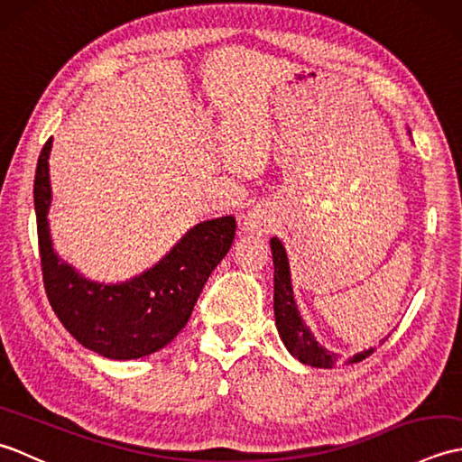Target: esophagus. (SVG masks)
<instances>
[{
	"mask_svg": "<svg viewBox=\"0 0 462 462\" xmlns=\"http://www.w3.org/2000/svg\"><path fill=\"white\" fill-rule=\"evenodd\" d=\"M246 228L252 232H266L268 230V224L266 220L262 218L258 214H250L248 220H246Z\"/></svg>",
	"mask_w": 462,
	"mask_h": 462,
	"instance_id": "34e87169",
	"label": "esophagus"
}]
</instances>
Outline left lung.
<instances>
[{
    "mask_svg": "<svg viewBox=\"0 0 462 462\" xmlns=\"http://www.w3.org/2000/svg\"><path fill=\"white\" fill-rule=\"evenodd\" d=\"M270 246L273 258V311H276V326L280 331V337L286 343L291 356L298 357L301 363H306V365L323 369L336 367L339 363L337 356H333V353L318 346V341L313 339L308 326L300 316L296 301H293L286 248L282 246V242L278 238H272ZM373 349L363 351L351 361H363L369 357Z\"/></svg>",
    "mask_w": 462,
    "mask_h": 462,
    "instance_id": "1",
    "label": "left lung"
}]
</instances>
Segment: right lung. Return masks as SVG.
Masks as SVG:
<instances>
[{
    "label": "right lung",
    "mask_w": 462,
    "mask_h": 462,
    "mask_svg": "<svg viewBox=\"0 0 462 462\" xmlns=\"http://www.w3.org/2000/svg\"><path fill=\"white\" fill-rule=\"evenodd\" d=\"M49 151L51 139L39 154L33 184L39 256L49 303L81 346L109 359L151 356L179 336L190 319L206 280L232 246L236 220L222 216L194 226L169 256L131 282L119 286L87 282L59 260L51 246Z\"/></svg>",
    "instance_id": "right-lung-1"
}]
</instances>
